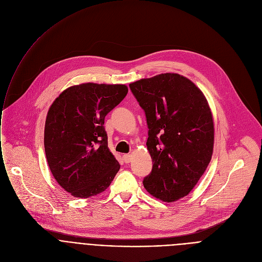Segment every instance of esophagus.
<instances>
[{"instance_id": "esophagus-1", "label": "esophagus", "mask_w": 262, "mask_h": 262, "mask_svg": "<svg viewBox=\"0 0 262 262\" xmlns=\"http://www.w3.org/2000/svg\"><path fill=\"white\" fill-rule=\"evenodd\" d=\"M132 159H133V156H132L130 154L123 155V161H124L125 163H129V162L132 161Z\"/></svg>"}]
</instances>
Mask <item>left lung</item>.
Wrapping results in <instances>:
<instances>
[{"instance_id":"obj_1","label":"left lung","mask_w":262,"mask_h":262,"mask_svg":"<svg viewBox=\"0 0 262 262\" xmlns=\"http://www.w3.org/2000/svg\"><path fill=\"white\" fill-rule=\"evenodd\" d=\"M145 111L151 173L143 184L164 202L189 195L212 156L214 125L203 92L188 78L161 73L129 84Z\"/></svg>"}]
</instances>
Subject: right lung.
I'll return each instance as SVG.
<instances>
[{
  "mask_svg": "<svg viewBox=\"0 0 262 262\" xmlns=\"http://www.w3.org/2000/svg\"><path fill=\"white\" fill-rule=\"evenodd\" d=\"M127 91L122 84L84 83L65 89L50 106L45 126L47 161L56 181L73 197L102 193L119 171L103 123Z\"/></svg>",
  "mask_w": 262,
  "mask_h": 262,
  "instance_id": "1",
  "label": "right lung"
}]
</instances>
